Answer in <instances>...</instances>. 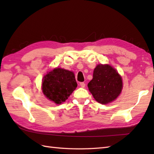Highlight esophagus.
I'll list each match as a JSON object with an SVG mask.
<instances>
[{
	"label": "esophagus",
	"mask_w": 154,
	"mask_h": 154,
	"mask_svg": "<svg viewBox=\"0 0 154 154\" xmlns=\"http://www.w3.org/2000/svg\"><path fill=\"white\" fill-rule=\"evenodd\" d=\"M80 86H81V87L84 88L85 87V83H83V82H82V83H80Z\"/></svg>",
	"instance_id": "obj_1"
}]
</instances>
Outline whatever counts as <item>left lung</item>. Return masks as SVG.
Returning a JSON list of instances; mask_svg holds the SVG:
<instances>
[{
  "label": "left lung",
  "instance_id": "1",
  "mask_svg": "<svg viewBox=\"0 0 154 154\" xmlns=\"http://www.w3.org/2000/svg\"><path fill=\"white\" fill-rule=\"evenodd\" d=\"M88 88L98 103L109 104L121 93L122 77L110 65L99 64L94 68L93 79L88 83Z\"/></svg>",
  "mask_w": 154,
  "mask_h": 154
}]
</instances>
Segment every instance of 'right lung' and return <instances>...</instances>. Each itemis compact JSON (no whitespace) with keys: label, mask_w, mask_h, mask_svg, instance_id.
Returning <instances> with one entry per match:
<instances>
[{"label":"right lung","mask_w":154,"mask_h":154,"mask_svg":"<svg viewBox=\"0 0 154 154\" xmlns=\"http://www.w3.org/2000/svg\"><path fill=\"white\" fill-rule=\"evenodd\" d=\"M77 87L73 72L55 68L44 77L42 89L47 99L60 104L68 99Z\"/></svg>","instance_id":"1"}]
</instances>
